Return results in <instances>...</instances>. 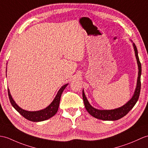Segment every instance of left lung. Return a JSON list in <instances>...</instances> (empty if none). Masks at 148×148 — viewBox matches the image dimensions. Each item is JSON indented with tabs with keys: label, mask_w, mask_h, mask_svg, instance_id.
I'll list each match as a JSON object with an SVG mask.
<instances>
[{
	"label": "left lung",
	"mask_w": 148,
	"mask_h": 148,
	"mask_svg": "<svg viewBox=\"0 0 148 148\" xmlns=\"http://www.w3.org/2000/svg\"><path fill=\"white\" fill-rule=\"evenodd\" d=\"M134 50L135 51V56L136 57L137 63L138 65V77H137V85L134 91V93L132 96V98L121 107L115 108L113 110H98L95 108L90 104L88 101L87 98L86 97L84 90H82V98H83L84 106L86 110L91 115L103 121H117V120L122 118L123 116L126 115L129 112L134 106L136 105L137 100H138L140 91V75H141V64L139 61L138 57V52L136 45L133 43Z\"/></svg>",
	"instance_id": "8db88e82"
}]
</instances>
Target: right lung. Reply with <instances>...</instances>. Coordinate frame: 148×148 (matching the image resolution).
Wrapping results in <instances>:
<instances>
[{
  "label": "right lung",
  "mask_w": 148,
  "mask_h": 148,
  "mask_svg": "<svg viewBox=\"0 0 148 148\" xmlns=\"http://www.w3.org/2000/svg\"><path fill=\"white\" fill-rule=\"evenodd\" d=\"M67 85L68 84H66L64 85L63 86H62L60 90H58L57 95L53 99L52 102H51L47 108L43 110H41L39 111L30 112L25 110H23L21 108H20L19 106L16 103V102L12 98V96L11 93H10V91L9 89L8 90V95L10 102H11V103L13 107L14 108L23 116H24V117L27 120H28V121L32 122H42L46 121L47 119H49L51 116H53L56 114L58 111V106H59L62 93L64 89L67 87Z\"/></svg>",
  "instance_id": "1"
}]
</instances>
